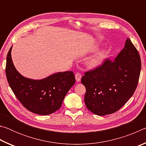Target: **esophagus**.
<instances>
[{
	"instance_id": "34e87169",
	"label": "esophagus",
	"mask_w": 146,
	"mask_h": 146,
	"mask_svg": "<svg viewBox=\"0 0 146 146\" xmlns=\"http://www.w3.org/2000/svg\"><path fill=\"white\" fill-rule=\"evenodd\" d=\"M81 78H82V75H81V74L79 73H76L75 75V78H76V82H80L81 80Z\"/></svg>"
}]
</instances>
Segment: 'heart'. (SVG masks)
Returning <instances> with one entry per match:
<instances>
[{
  "instance_id": "1",
  "label": "heart",
  "mask_w": 146,
  "mask_h": 146,
  "mask_svg": "<svg viewBox=\"0 0 146 146\" xmlns=\"http://www.w3.org/2000/svg\"><path fill=\"white\" fill-rule=\"evenodd\" d=\"M106 57V53L104 51H100L95 55L89 58L86 61V65L88 68L93 69L99 66Z\"/></svg>"
}]
</instances>
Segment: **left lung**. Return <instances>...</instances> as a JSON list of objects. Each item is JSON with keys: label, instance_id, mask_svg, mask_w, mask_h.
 Listing matches in <instances>:
<instances>
[{"label": "left lung", "instance_id": "obj_1", "mask_svg": "<svg viewBox=\"0 0 146 146\" xmlns=\"http://www.w3.org/2000/svg\"><path fill=\"white\" fill-rule=\"evenodd\" d=\"M141 60L129 38L114 60L85 73L81 82L86 87V106L94 114H112L132 97L138 85Z\"/></svg>", "mask_w": 146, "mask_h": 146}]
</instances>
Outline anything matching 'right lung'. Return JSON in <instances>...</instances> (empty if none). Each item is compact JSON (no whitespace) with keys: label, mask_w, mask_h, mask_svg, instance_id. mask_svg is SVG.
Returning a JSON list of instances; mask_svg holds the SVG:
<instances>
[{"label":"right lung","mask_w":146,"mask_h":146,"mask_svg":"<svg viewBox=\"0 0 146 146\" xmlns=\"http://www.w3.org/2000/svg\"><path fill=\"white\" fill-rule=\"evenodd\" d=\"M12 46L7 55L6 74L17 99L24 108L35 114L48 115L55 112L75 83L73 72L55 73L40 80L26 78L15 67L11 58Z\"/></svg>","instance_id":"add662e5"}]
</instances>
